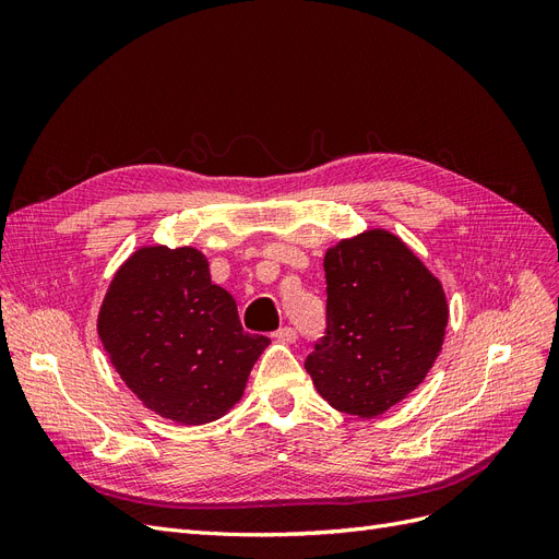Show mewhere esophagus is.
<instances>
[{"instance_id": "34e87169", "label": "esophagus", "mask_w": 559, "mask_h": 559, "mask_svg": "<svg viewBox=\"0 0 559 559\" xmlns=\"http://www.w3.org/2000/svg\"><path fill=\"white\" fill-rule=\"evenodd\" d=\"M275 341L277 343H296V329L282 326L280 331H275Z\"/></svg>"}]
</instances>
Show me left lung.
Listing matches in <instances>:
<instances>
[{
	"instance_id": "1",
	"label": "left lung",
	"mask_w": 559,
	"mask_h": 559,
	"mask_svg": "<svg viewBox=\"0 0 559 559\" xmlns=\"http://www.w3.org/2000/svg\"><path fill=\"white\" fill-rule=\"evenodd\" d=\"M326 335L306 368L331 408L378 417L427 378L443 349L441 280L399 235L368 228L324 253Z\"/></svg>"
}]
</instances>
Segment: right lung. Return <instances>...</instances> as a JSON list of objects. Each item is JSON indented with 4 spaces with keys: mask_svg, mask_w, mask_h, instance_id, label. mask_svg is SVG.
I'll return each mask as SVG.
<instances>
[{
    "mask_svg": "<svg viewBox=\"0 0 559 559\" xmlns=\"http://www.w3.org/2000/svg\"><path fill=\"white\" fill-rule=\"evenodd\" d=\"M116 373L144 408L177 425H207L245 396L270 345L245 333L238 302L212 284L195 247L144 245L116 270L97 312Z\"/></svg>",
    "mask_w": 559,
    "mask_h": 559,
    "instance_id": "right-lung-1",
    "label": "right lung"
}]
</instances>
